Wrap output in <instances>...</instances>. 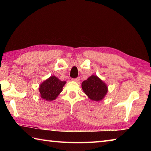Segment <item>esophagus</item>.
Masks as SVG:
<instances>
[{"instance_id":"34e87169","label":"esophagus","mask_w":151,"mask_h":151,"mask_svg":"<svg viewBox=\"0 0 151 151\" xmlns=\"http://www.w3.org/2000/svg\"><path fill=\"white\" fill-rule=\"evenodd\" d=\"M72 81H75V82H79L80 78L78 77V78H73Z\"/></svg>"}]
</instances>
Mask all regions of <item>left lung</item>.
<instances>
[{"label":"left lung","instance_id":"8db88e82","mask_svg":"<svg viewBox=\"0 0 151 151\" xmlns=\"http://www.w3.org/2000/svg\"><path fill=\"white\" fill-rule=\"evenodd\" d=\"M82 88L85 94L95 101L102 100L108 92L106 84L95 75H91L82 83Z\"/></svg>","mask_w":151,"mask_h":151}]
</instances>
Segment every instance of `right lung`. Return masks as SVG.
<instances>
[{
  "mask_svg": "<svg viewBox=\"0 0 151 151\" xmlns=\"http://www.w3.org/2000/svg\"><path fill=\"white\" fill-rule=\"evenodd\" d=\"M65 81H61L55 76H51L40 86L39 91L41 97L50 101L55 100L62 91Z\"/></svg>",
  "mask_w": 151,
  "mask_h": 151,
  "instance_id": "1",
  "label": "right lung"
}]
</instances>
